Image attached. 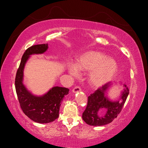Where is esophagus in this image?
Wrapping results in <instances>:
<instances>
[{"label":"esophagus","mask_w":148,"mask_h":148,"mask_svg":"<svg viewBox=\"0 0 148 148\" xmlns=\"http://www.w3.org/2000/svg\"><path fill=\"white\" fill-rule=\"evenodd\" d=\"M79 91H81V88H80L79 86H76V87H75V88L73 89V90H72V92H73V93H77V92H79Z\"/></svg>","instance_id":"obj_1"}]
</instances>
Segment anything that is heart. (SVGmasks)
<instances>
[{"mask_svg": "<svg viewBox=\"0 0 148 148\" xmlns=\"http://www.w3.org/2000/svg\"><path fill=\"white\" fill-rule=\"evenodd\" d=\"M119 70L117 62L112 57H107L104 53L89 51L82 53L75 65L68 66L70 75L77 76L78 71H89L88 81L91 86L99 88L111 82Z\"/></svg>", "mask_w": 148, "mask_h": 148, "instance_id": "obj_1", "label": "heart"}]
</instances>
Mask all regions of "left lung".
<instances>
[{
    "label": "left lung",
    "instance_id": "left-lung-1",
    "mask_svg": "<svg viewBox=\"0 0 148 148\" xmlns=\"http://www.w3.org/2000/svg\"><path fill=\"white\" fill-rule=\"evenodd\" d=\"M109 82L99 88L88 97V105L82 115L83 120L91 126H103L112 122L122 110L129 94L127 85L117 100H111L107 91L112 86Z\"/></svg>",
    "mask_w": 148,
    "mask_h": 148
}]
</instances>
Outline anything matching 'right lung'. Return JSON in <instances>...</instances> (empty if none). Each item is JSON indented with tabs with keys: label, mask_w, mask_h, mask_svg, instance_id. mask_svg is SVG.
Listing matches in <instances>:
<instances>
[{
	"label": "right lung",
	"mask_w": 148,
	"mask_h": 148,
	"mask_svg": "<svg viewBox=\"0 0 148 148\" xmlns=\"http://www.w3.org/2000/svg\"><path fill=\"white\" fill-rule=\"evenodd\" d=\"M47 49V44H38L26 49L22 56L15 78L16 92L22 110L31 120L39 123H50L59 117L62 101L69 91L68 88L54 86L44 95L36 96L24 85V69L30 56L41 54Z\"/></svg>",
	"instance_id": "add662e5"
}]
</instances>
